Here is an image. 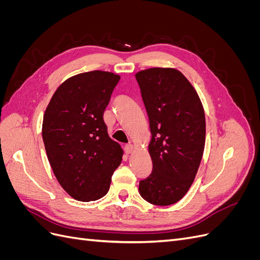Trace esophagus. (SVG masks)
<instances>
[{
    "label": "esophagus",
    "instance_id": "34e87169",
    "mask_svg": "<svg viewBox=\"0 0 260 260\" xmlns=\"http://www.w3.org/2000/svg\"><path fill=\"white\" fill-rule=\"evenodd\" d=\"M133 149H135V146H133L132 144H127L124 146L125 154H131L133 152Z\"/></svg>",
    "mask_w": 260,
    "mask_h": 260
}]
</instances>
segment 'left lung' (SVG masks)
I'll use <instances>...</instances> for the list:
<instances>
[{
  "instance_id": "1",
  "label": "left lung",
  "mask_w": 260,
  "mask_h": 260,
  "mask_svg": "<svg viewBox=\"0 0 260 260\" xmlns=\"http://www.w3.org/2000/svg\"><path fill=\"white\" fill-rule=\"evenodd\" d=\"M136 79L148 116L153 162L139 191L154 205H172L187 193L198 174L206 137L204 107L194 86L176 68L141 70Z\"/></svg>"
}]
</instances>
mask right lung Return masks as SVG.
Segmentation results:
<instances>
[{
	"mask_svg": "<svg viewBox=\"0 0 260 260\" xmlns=\"http://www.w3.org/2000/svg\"><path fill=\"white\" fill-rule=\"evenodd\" d=\"M120 76L93 70L68 78L46 107L42 138L58 183L73 199L96 201L109 190L123 151L108 136L103 114Z\"/></svg>",
	"mask_w": 260,
	"mask_h": 260,
	"instance_id": "right-lung-1",
	"label": "right lung"
}]
</instances>
